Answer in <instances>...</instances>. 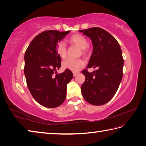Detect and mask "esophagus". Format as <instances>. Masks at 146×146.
<instances>
[{
  "label": "esophagus",
  "instance_id": "34e87169",
  "mask_svg": "<svg viewBox=\"0 0 146 146\" xmlns=\"http://www.w3.org/2000/svg\"><path fill=\"white\" fill-rule=\"evenodd\" d=\"M79 72H73V75L74 76H76L77 74H78Z\"/></svg>",
  "mask_w": 146,
  "mask_h": 146
}]
</instances>
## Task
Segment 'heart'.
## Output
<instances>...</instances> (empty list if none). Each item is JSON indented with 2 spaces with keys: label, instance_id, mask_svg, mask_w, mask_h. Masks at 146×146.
I'll list each match as a JSON object with an SVG mask.
<instances>
[{
  "label": "heart",
  "instance_id": "obj_1",
  "mask_svg": "<svg viewBox=\"0 0 146 146\" xmlns=\"http://www.w3.org/2000/svg\"><path fill=\"white\" fill-rule=\"evenodd\" d=\"M70 44L76 45L80 48H82L83 53H86L87 48L89 46V42L87 38L80 34H74L69 38ZM57 52L58 55L62 58H65L67 55L66 46L62 41L58 43L57 46ZM85 65V62L82 59H67L62 63V67L65 69H68L74 72L79 71Z\"/></svg>",
  "mask_w": 146,
  "mask_h": 146
}]
</instances>
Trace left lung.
Here are the masks:
<instances>
[{
    "instance_id": "1",
    "label": "left lung",
    "mask_w": 146,
    "mask_h": 146,
    "mask_svg": "<svg viewBox=\"0 0 146 146\" xmlns=\"http://www.w3.org/2000/svg\"><path fill=\"white\" fill-rule=\"evenodd\" d=\"M90 37L93 51L87 68H98L90 73L82 71L86 77L81 86L83 98L92 105L101 106L108 102L117 92L123 72L124 59L117 40L104 29L92 27L80 30Z\"/></svg>"
}]
</instances>
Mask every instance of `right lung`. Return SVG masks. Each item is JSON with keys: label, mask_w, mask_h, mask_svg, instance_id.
Instances as JSON below:
<instances>
[{"label": "right lung", "mask_w": 146, "mask_h": 146, "mask_svg": "<svg viewBox=\"0 0 146 146\" xmlns=\"http://www.w3.org/2000/svg\"><path fill=\"white\" fill-rule=\"evenodd\" d=\"M69 32L54 30L41 32L25 51L24 71L28 89L34 99L46 108L62 104L66 98L67 84L73 77L68 69L57 73L61 66L57 45Z\"/></svg>", "instance_id": "1"}]
</instances>
